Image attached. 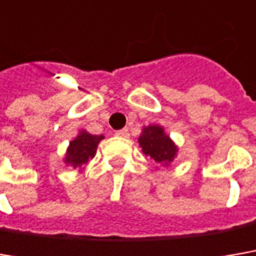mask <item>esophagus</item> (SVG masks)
<instances>
[{"mask_svg": "<svg viewBox=\"0 0 256 256\" xmlns=\"http://www.w3.org/2000/svg\"><path fill=\"white\" fill-rule=\"evenodd\" d=\"M128 128H122V130H117L116 132V136H120V138H128Z\"/></svg>", "mask_w": 256, "mask_h": 256, "instance_id": "esophagus-1", "label": "esophagus"}]
</instances>
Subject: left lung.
Instances as JSON below:
<instances>
[{
    "label": "left lung",
    "instance_id": "left-lung-1",
    "mask_svg": "<svg viewBox=\"0 0 256 256\" xmlns=\"http://www.w3.org/2000/svg\"><path fill=\"white\" fill-rule=\"evenodd\" d=\"M139 144L146 156H150L155 162L170 165L176 156L178 148L165 133L164 128L152 124L143 128L142 134L139 136Z\"/></svg>",
    "mask_w": 256,
    "mask_h": 256
}]
</instances>
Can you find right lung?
<instances>
[{
    "label": "right lung",
    "mask_w": 256,
    "mask_h": 256,
    "mask_svg": "<svg viewBox=\"0 0 256 256\" xmlns=\"http://www.w3.org/2000/svg\"><path fill=\"white\" fill-rule=\"evenodd\" d=\"M104 139L102 134H91L85 130H81L80 134L69 142L66 155L64 162L74 168H81L90 159L96 156L98 143Z\"/></svg>",
    "instance_id": "add662e5"
}]
</instances>
